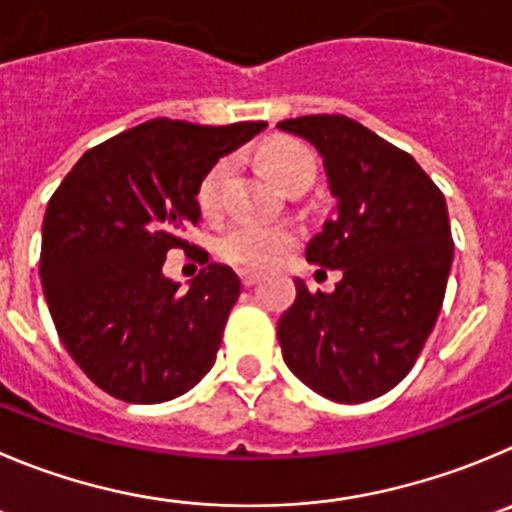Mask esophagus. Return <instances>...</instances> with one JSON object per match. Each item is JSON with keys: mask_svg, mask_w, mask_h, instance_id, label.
I'll list each match as a JSON object with an SVG mask.
<instances>
[{"mask_svg": "<svg viewBox=\"0 0 512 512\" xmlns=\"http://www.w3.org/2000/svg\"><path fill=\"white\" fill-rule=\"evenodd\" d=\"M240 280H242V285H245V288H252V285H255L260 278H257L255 272H240Z\"/></svg>", "mask_w": 512, "mask_h": 512, "instance_id": "1", "label": "esophagus"}]
</instances>
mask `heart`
Instances as JSON below:
<instances>
[{
  "mask_svg": "<svg viewBox=\"0 0 512 512\" xmlns=\"http://www.w3.org/2000/svg\"><path fill=\"white\" fill-rule=\"evenodd\" d=\"M262 164L280 186L290 189L295 184L315 179V156L310 148L293 138H275L262 148ZM232 161H214L197 186V207L204 217H217L224 209ZM298 242V232L290 224L237 222L219 234L217 252L224 262L245 272H262L280 265Z\"/></svg>",
  "mask_w": 512,
  "mask_h": 512,
  "instance_id": "1",
  "label": "heart"
}]
</instances>
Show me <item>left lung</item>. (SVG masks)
Listing matches in <instances>:
<instances>
[{
    "label": "left lung",
    "instance_id": "1",
    "mask_svg": "<svg viewBox=\"0 0 512 512\" xmlns=\"http://www.w3.org/2000/svg\"><path fill=\"white\" fill-rule=\"evenodd\" d=\"M278 128L313 143L338 202L305 260L343 272L333 293L295 280L278 321L285 364L331 401L376 399L412 371L442 310L455 255L447 202L407 151L353 118L300 116Z\"/></svg>",
    "mask_w": 512,
    "mask_h": 512
}]
</instances>
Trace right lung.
Returning a JSON list of instances; mask_svg holds the SVG:
<instances>
[{"label":"right lung","instance_id":"obj_1","mask_svg":"<svg viewBox=\"0 0 512 512\" xmlns=\"http://www.w3.org/2000/svg\"><path fill=\"white\" fill-rule=\"evenodd\" d=\"M265 126L154 118L85 151L52 194L40 252L47 308L75 364L116 399H176L212 369L240 278L209 262L179 293L161 267L169 250H189L181 232L202 217L209 166Z\"/></svg>","mask_w":512,"mask_h":512}]
</instances>
